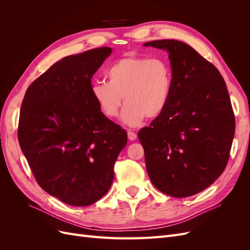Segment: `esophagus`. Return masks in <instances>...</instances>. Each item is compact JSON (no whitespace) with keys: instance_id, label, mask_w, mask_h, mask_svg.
<instances>
[{"instance_id":"obj_1","label":"esophagus","mask_w":250,"mask_h":250,"mask_svg":"<svg viewBox=\"0 0 250 250\" xmlns=\"http://www.w3.org/2000/svg\"><path fill=\"white\" fill-rule=\"evenodd\" d=\"M127 135H128V139H129L130 141H134L135 139H137V133H134L133 131H131V130H128L127 131Z\"/></svg>"}]
</instances>
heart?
<instances>
[{"instance_id":"obj_1","label":"heart","mask_w":250,"mask_h":250,"mask_svg":"<svg viewBox=\"0 0 250 250\" xmlns=\"http://www.w3.org/2000/svg\"><path fill=\"white\" fill-rule=\"evenodd\" d=\"M106 81L90 87L93 100L108 119L118 117L123 96L126 105L121 120L128 126L141 125L148 117H161L168 107L173 74L167 60L129 55L112 63L105 72Z\"/></svg>"}]
</instances>
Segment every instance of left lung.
<instances>
[{
	"label": "left lung",
	"instance_id": "left-lung-1",
	"mask_svg": "<svg viewBox=\"0 0 250 250\" xmlns=\"http://www.w3.org/2000/svg\"><path fill=\"white\" fill-rule=\"evenodd\" d=\"M167 51L173 74L168 107L138 137L151 183L172 197H188L221 175L234 135L225 81L216 66L174 40L144 43Z\"/></svg>",
	"mask_w": 250,
	"mask_h": 250
}]
</instances>
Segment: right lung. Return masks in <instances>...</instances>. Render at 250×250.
Here are the masks:
<instances>
[{
    "instance_id": "obj_1",
    "label": "right lung",
    "mask_w": 250,
    "mask_h": 250,
    "mask_svg": "<svg viewBox=\"0 0 250 250\" xmlns=\"http://www.w3.org/2000/svg\"><path fill=\"white\" fill-rule=\"evenodd\" d=\"M111 48L63 57L30 85L18 138L37 184L74 207L99 200L111 187L127 133L99 110L92 78Z\"/></svg>"
}]
</instances>
